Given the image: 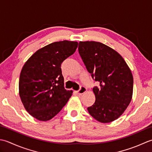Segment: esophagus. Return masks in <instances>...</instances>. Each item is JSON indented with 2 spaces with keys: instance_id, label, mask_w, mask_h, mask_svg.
Masks as SVG:
<instances>
[{
  "instance_id": "esophagus-1",
  "label": "esophagus",
  "mask_w": 152,
  "mask_h": 152,
  "mask_svg": "<svg viewBox=\"0 0 152 152\" xmlns=\"http://www.w3.org/2000/svg\"><path fill=\"white\" fill-rule=\"evenodd\" d=\"M86 91H87V89H86V88H85V86H81L79 91L77 92V94H79V95H81L83 94H84L85 92H86Z\"/></svg>"
}]
</instances>
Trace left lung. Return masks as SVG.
Returning <instances> with one entry per match:
<instances>
[{"label": "left lung", "instance_id": "1", "mask_svg": "<svg viewBox=\"0 0 152 152\" xmlns=\"http://www.w3.org/2000/svg\"><path fill=\"white\" fill-rule=\"evenodd\" d=\"M79 53L86 69L99 83L92 89L96 100L88 113L99 122H112L122 115L133 92L131 71L118 52L103 43L80 41Z\"/></svg>", "mask_w": 152, "mask_h": 152}]
</instances>
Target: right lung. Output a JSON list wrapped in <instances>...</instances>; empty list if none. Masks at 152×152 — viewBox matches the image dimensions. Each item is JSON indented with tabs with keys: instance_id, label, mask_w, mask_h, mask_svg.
<instances>
[{
	"instance_id": "1",
	"label": "right lung",
	"mask_w": 152,
	"mask_h": 152,
	"mask_svg": "<svg viewBox=\"0 0 152 152\" xmlns=\"http://www.w3.org/2000/svg\"><path fill=\"white\" fill-rule=\"evenodd\" d=\"M76 41H63L35 52L22 67L19 94L25 109L37 120L46 121L60 112L73 91L64 88L61 64L75 52Z\"/></svg>"
}]
</instances>
